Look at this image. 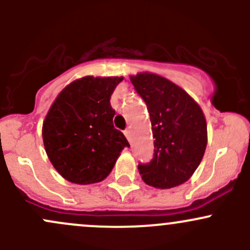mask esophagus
Wrapping results in <instances>:
<instances>
[{
  "instance_id": "1",
  "label": "esophagus",
  "mask_w": 250,
  "mask_h": 250,
  "mask_svg": "<svg viewBox=\"0 0 250 250\" xmlns=\"http://www.w3.org/2000/svg\"><path fill=\"white\" fill-rule=\"evenodd\" d=\"M125 138L128 139V141H132V133H130L129 129L125 130Z\"/></svg>"
}]
</instances>
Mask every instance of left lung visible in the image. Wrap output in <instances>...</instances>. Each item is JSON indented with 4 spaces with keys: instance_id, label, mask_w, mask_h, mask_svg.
Instances as JSON below:
<instances>
[{
    "instance_id": "obj_1",
    "label": "left lung",
    "mask_w": 250,
    "mask_h": 250,
    "mask_svg": "<svg viewBox=\"0 0 250 250\" xmlns=\"http://www.w3.org/2000/svg\"><path fill=\"white\" fill-rule=\"evenodd\" d=\"M145 102L153 134V157L139 163L144 183L157 188L181 185L195 173L207 146V123L200 105L184 89L155 74L130 76Z\"/></svg>"
}]
</instances>
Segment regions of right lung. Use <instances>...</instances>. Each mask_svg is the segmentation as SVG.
I'll return each instance as SVG.
<instances>
[{
  "label": "right lung",
  "instance_id": "1",
  "mask_svg": "<svg viewBox=\"0 0 250 250\" xmlns=\"http://www.w3.org/2000/svg\"><path fill=\"white\" fill-rule=\"evenodd\" d=\"M123 77L87 76L64 88L48 111L42 137L58 173L74 184L99 183L129 143L113 127L110 98Z\"/></svg>",
  "mask_w": 250,
  "mask_h": 250
}]
</instances>
